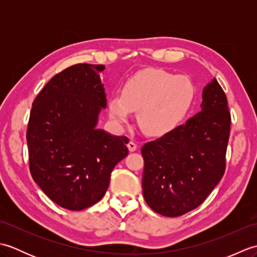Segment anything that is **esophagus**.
<instances>
[{
  "label": "esophagus",
  "mask_w": 257,
  "mask_h": 257,
  "mask_svg": "<svg viewBox=\"0 0 257 257\" xmlns=\"http://www.w3.org/2000/svg\"><path fill=\"white\" fill-rule=\"evenodd\" d=\"M137 148H138V146H137V144L135 143V141H133V140H130L129 143H128V149H129V151H132V152H134V151H136L137 150Z\"/></svg>",
  "instance_id": "34e87169"
}]
</instances>
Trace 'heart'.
<instances>
[{
    "instance_id": "b5f03b06",
    "label": "heart",
    "mask_w": 257,
    "mask_h": 257,
    "mask_svg": "<svg viewBox=\"0 0 257 257\" xmlns=\"http://www.w3.org/2000/svg\"><path fill=\"white\" fill-rule=\"evenodd\" d=\"M194 99V86L184 76L161 69H148L125 81L121 95L109 100V114L116 123L128 121L138 111V123L151 137H162L176 129Z\"/></svg>"
}]
</instances>
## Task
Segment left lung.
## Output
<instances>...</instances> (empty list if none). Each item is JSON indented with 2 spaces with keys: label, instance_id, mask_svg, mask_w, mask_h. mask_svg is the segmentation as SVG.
Returning <instances> with one entry per match:
<instances>
[{
  "label": "left lung",
  "instance_id": "obj_1",
  "mask_svg": "<svg viewBox=\"0 0 257 257\" xmlns=\"http://www.w3.org/2000/svg\"><path fill=\"white\" fill-rule=\"evenodd\" d=\"M201 111L171 133L143 146L144 198L165 216L194 210L225 172L231 113L214 78L204 87Z\"/></svg>",
  "mask_w": 257,
  "mask_h": 257
}]
</instances>
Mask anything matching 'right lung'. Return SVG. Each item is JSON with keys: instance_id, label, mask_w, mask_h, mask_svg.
Instances as JSON below:
<instances>
[{"instance_id": "right-lung-1", "label": "right lung", "mask_w": 257, "mask_h": 257, "mask_svg": "<svg viewBox=\"0 0 257 257\" xmlns=\"http://www.w3.org/2000/svg\"><path fill=\"white\" fill-rule=\"evenodd\" d=\"M105 65L76 64L56 74L33 101L26 140L32 178L64 209L97 203L129 139L97 129L107 99L99 74Z\"/></svg>"}]
</instances>
